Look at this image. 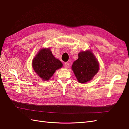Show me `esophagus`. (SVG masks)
Here are the masks:
<instances>
[{
	"label": "esophagus",
	"mask_w": 129,
	"mask_h": 129,
	"mask_svg": "<svg viewBox=\"0 0 129 129\" xmlns=\"http://www.w3.org/2000/svg\"><path fill=\"white\" fill-rule=\"evenodd\" d=\"M64 67L65 68H69L70 67V64L69 63H68V62H65V63L64 64Z\"/></svg>",
	"instance_id": "esophagus-1"
}]
</instances>
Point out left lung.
I'll list each match as a JSON object with an SVG mask.
<instances>
[{
	"label": "left lung",
	"mask_w": 129,
	"mask_h": 129,
	"mask_svg": "<svg viewBox=\"0 0 129 129\" xmlns=\"http://www.w3.org/2000/svg\"><path fill=\"white\" fill-rule=\"evenodd\" d=\"M72 69L79 83H86L98 72L99 63L91 51H83L79 53L78 59L73 62Z\"/></svg>",
	"instance_id": "1"
}]
</instances>
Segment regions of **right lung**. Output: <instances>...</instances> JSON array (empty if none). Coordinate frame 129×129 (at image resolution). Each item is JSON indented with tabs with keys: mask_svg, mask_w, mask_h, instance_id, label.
Masks as SVG:
<instances>
[{
	"mask_svg": "<svg viewBox=\"0 0 129 129\" xmlns=\"http://www.w3.org/2000/svg\"><path fill=\"white\" fill-rule=\"evenodd\" d=\"M61 61L55 58L50 49L40 50L32 61V67L43 80H48L56 70L61 68Z\"/></svg>",
	"mask_w": 129,
	"mask_h": 129,
	"instance_id": "obj_1",
	"label": "right lung"
}]
</instances>
